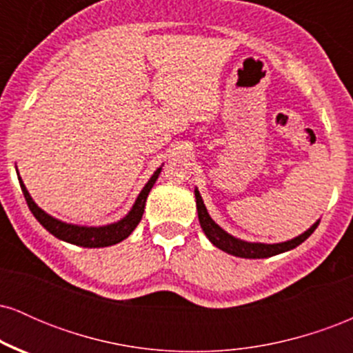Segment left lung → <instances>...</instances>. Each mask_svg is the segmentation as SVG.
Returning a JSON list of instances; mask_svg holds the SVG:
<instances>
[{"mask_svg":"<svg viewBox=\"0 0 353 353\" xmlns=\"http://www.w3.org/2000/svg\"><path fill=\"white\" fill-rule=\"evenodd\" d=\"M196 204H197V214H199L201 228L205 232V236L209 237V241L216 247H219L221 250L236 255V257L264 259V257H272V255L287 252V250L295 249L297 245H301L305 239H309L312 236V232H314L319 225V222H315V224L312 225L307 232H303L302 236L295 237L292 241L281 242V244H255V242H245V241H241V239L232 237L230 234L225 232V230L219 228L208 214V209H205L199 190L197 189H196Z\"/></svg>","mask_w":353,"mask_h":353,"instance_id":"8db88e82","label":"left lung"}]
</instances>
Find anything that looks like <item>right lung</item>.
I'll return each mask as SVG.
<instances>
[{
	"label": "right lung",
	"mask_w": 353,
	"mask_h": 353,
	"mask_svg": "<svg viewBox=\"0 0 353 353\" xmlns=\"http://www.w3.org/2000/svg\"><path fill=\"white\" fill-rule=\"evenodd\" d=\"M161 174V168L154 172V176L149 179L148 184L144 185V189L141 190V194L137 196L136 204L132 205L131 212L125 216L123 221L116 222V224L104 225V228H81V225H72L66 224V222H61L58 219L48 216L44 210H41L38 205L34 204V201L31 199L30 192L24 188L21 177H19V185L24 194V199H26L28 208H30L33 216L38 219L39 224L43 225L48 232H51L52 236L61 239L64 242H70V244L81 245V247H108L117 242L124 241L125 237H129V234L136 229V225L139 224L141 219L144 214V205L145 199H148L149 192H151L154 182Z\"/></svg>",
	"instance_id": "obj_1"
}]
</instances>
